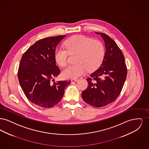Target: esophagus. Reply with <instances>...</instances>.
<instances>
[{"label": "esophagus", "instance_id": "obj_1", "mask_svg": "<svg viewBox=\"0 0 149 149\" xmlns=\"http://www.w3.org/2000/svg\"><path fill=\"white\" fill-rule=\"evenodd\" d=\"M78 79H71V83H75V82L78 81Z\"/></svg>", "mask_w": 149, "mask_h": 149}]
</instances>
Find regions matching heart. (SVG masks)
<instances>
[{
	"label": "heart",
	"instance_id": "1",
	"mask_svg": "<svg viewBox=\"0 0 149 149\" xmlns=\"http://www.w3.org/2000/svg\"><path fill=\"white\" fill-rule=\"evenodd\" d=\"M65 45L69 54H77V63L63 71L65 78L75 79L83 75L87 69L89 71L95 70L101 64L105 55L103 43L84 35L72 36L65 41ZM68 51L61 47H57L55 51V61L61 67L67 65Z\"/></svg>",
	"mask_w": 149,
	"mask_h": 149
}]
</instances>
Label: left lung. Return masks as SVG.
<instances>
[{
	"label": "left lung",
	"instance_id": "obj_1",
	"mask_svg": "<svg viewBox=\"0 0 149 149\" xmlns=\"http://www.w3.org/2000/svg\"><path fill=\"white\" fill-rule=\"evenodd\" d=\"M103 39L106 52L99 68L88 78L86 89L82 93L84 101L95 107L105 106L120 95L127 77L125 57L117 43L105 33L95 32Z\"/></svg>",
	"mask_w": 149,
	"mask_h": 149
}]
</instances>
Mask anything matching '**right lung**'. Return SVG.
Here are the masks:
<instances>
[{
  "label": "right lung",
  "mask_w": 149,
  "mask_h": 149,
  "mask_svg": "<svg viewBox=\"0 0 149 149\" xmlns=\"http://www.w3.org/2000/svg\"><path fill=\"white\" fill-rule=\"evenodd\" d=\"M66 36L49 37L38 40L22 57L18 80L26 97L38 106L51 108L55 106L63 97L65 88L71 83L70 80L51 83V80L60 72L56 64L55 51Z\"/></svg>",
  "instance_id": "1"
}]
</instances>
